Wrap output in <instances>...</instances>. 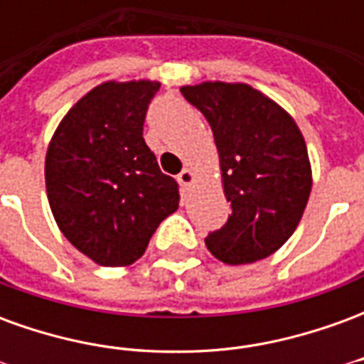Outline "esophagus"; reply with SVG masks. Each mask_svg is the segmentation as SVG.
Segmentation results:
<instances>
[{"label":"esophagus","instance_id":"obj_1","mask_svg":"<svg viewBox=\"0 0 364 364\" xmlns=\"http://www.w3.org/2000/svg\"><path fill=\"white\" fill-rule=\"evenodd\" d=\"M177 179H179V183H181V185H185V187H191V185L195 183V171H193V169H189V167H185L181 173H179V177H177Z\"/></svg>","mask_w":364,"mask_h":364}]
</instances>
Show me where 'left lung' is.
Masks as SVG:
<instances>
[{
	"mask_svg": "<svg viewBox=\"0 0 364 364\" xmlns=\"http://www.w3.org/2000/svg\"><path fill=\"white\" fill-rule=\"evenodd\" d=\"M205 114L220 156L232 214L205 237L228 265L265 259L296 230L312 189L304 136L273 99L247 83L205 82L181 87Z\"/></svg>",
	"mask_w": 364,
	"mask_h": 364,
	"instance_id": "1",
	"label": "left lung"
}]
</instances>
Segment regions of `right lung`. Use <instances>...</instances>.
<instances>
[{
    "label": "right lung",
    "mask_w": 364,
    "mask_h": 364,
    "mask_svg": "<svg viewBox=\"0 0 364 364\" xmlns=\"http://www.w3.org/2000/svg\"><path fill=\"white\" fill-rule=\"evenodd\" d=\"M159 82H105L68 111L44 161L54 220L103 267L140 259L159 222L177 210L179 185L144 142Z\"/></svg>",
    "instance_id": "obj_1"
}]
</instances>
